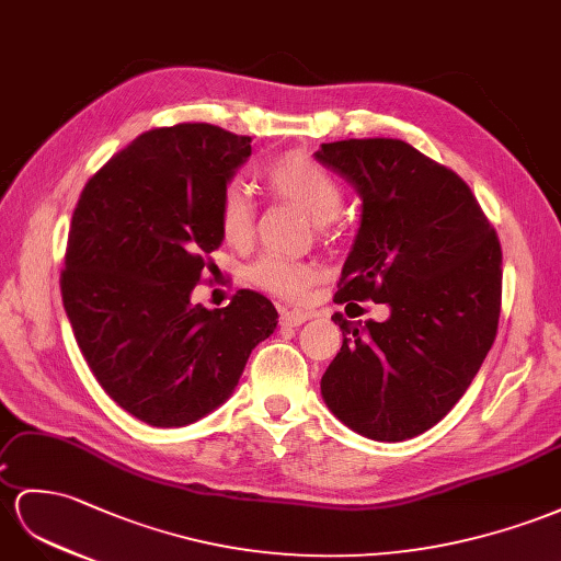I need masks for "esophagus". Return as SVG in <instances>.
I'll return each mask as SVG.
<instances>
[{"label": "esophagus", "mask_w": 561, "mask_h": 561, "mask_svg": "<svg viewBox=\"0 0 561 561\" xmlns=\"http://www.w3.org/2000/svg\"><path fill=\"white\" fill-rule=\"evenodd\" d=\"M312 314L310 312H304V310H282V327H300L306 320H310Z\"/></svg>", "instance_id": "1"}]
</instances>
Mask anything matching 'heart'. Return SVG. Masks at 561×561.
<instances>
[{"mask_svg":"<svg viewBox=\"0 0 561 561\" xmlns=\"http://www.w3.org/2000/svg\"><path fill=\"white\" fill-rule=\"evenodd\" d=\"M265 184L277 198L304 210L312 222L324 225L334 220L341 210L343 192L332 172L314 163L306 153H284L265 168ZM218 225L227 243L243 247L255 229V210L249 194L239 184H229L220 196ZM251 279L265 291L298 300L306 294L312 279V270L282 255H265L251 270Z\"/></svg>","mask_w":561,"mask_h":561,"instance_id":"b5f03b06","label":"heart"}]
</instances>
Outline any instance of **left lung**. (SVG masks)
I'll use <instances>...</instances> for the list:
<instances>
[{
  "instance_id": "1",
  "label": "left lung",
  "mask_w": 561,
  "mask_h": 561,
  "mask_svg": "<svg viewBox=\"0 0 561 561\" xmlns=\"http://www.w3.org/2000/svg\"><path fill=\"white\" fill-rule=\"evenodd\" d=\"M318 161L363 201L336 304H389V320L353 327L322 377L336 417L371 440L438 424L477 377L497 334L502 251L467 182L403 139L322 144ZM355 308V306H353Z\"/></svg>"
}]
</instances>
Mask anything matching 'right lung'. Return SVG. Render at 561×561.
Masks as SVG:
<instances>
[{
  "label": "right lung",
  "mask_w": 561,
  "mask_h": 561,
  "mask_svg": "<svg viewBox=\"0 0 561 561\" xmlns=\"http://www.w3.org/2000/svg\"><path fill=\"white\" fill-rule=\"evenodd\" d=\"M251 137L208 123L139 135L84 184L68 229L64 308L92 375L151 426H186L237 389L251 351L277 329L263 294L192 304L220 249V196Z\"/></svg>",
  "instance_id": "1"
}]
</instances>
